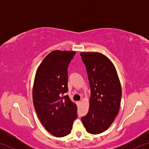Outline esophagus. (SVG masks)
<instances>
[{
  "label": "esophagus",
  "instance_id": "1",
  "mask_svg": "<svg viewBox=\"0 0 149 149\" xmlns=\"http://www.w3.org/2000/svg\"><path fill=\"white\" fill-rule=\"evenodd\" d=\"M76 103H77V104H79L80 103H81V102H80V101H77Z\"/></svg>",
  "mask_w": 149,
  "mask_h": 149
}]
</instances>
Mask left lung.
I'll list each match as a JSON object with an SVG mask.
<instances>
[{"label": "left lung", "mask_w": 149, "mask_h": 149, "mask_svg": "<svg viewBox=\"0 0 149 149\" xmlns=\"http://www.w3.org/2000/svg\"><path fill=\"white\" fill-rule=\"evenodd\" d=\"M91 88L89 109L81 118L91 134L105 132L114 122L120 111L122 87L114 65L102 53L81 52Z\"/></svg>", "instance_id": "left-lung-1"}]
</instances>
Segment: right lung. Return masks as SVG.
Wrapping results in <instances>:
<instances>
[{"instance_id":"obj_1","label":"right lung","mask_w":149,"mask_h":149,"mask_svg":"<svg viewBox=\"0 0 149 149\" xmlns=\"http://www.w3.org/2000/svg\"><path fill=\"white\" fill-rule=\"evenodd\" d=\"M75 51L55 50L48 54L35 74L32 97L40 122L57 137L71 133L77 107L68 95V67Z\"/></svg>"}]
</instances>
